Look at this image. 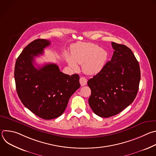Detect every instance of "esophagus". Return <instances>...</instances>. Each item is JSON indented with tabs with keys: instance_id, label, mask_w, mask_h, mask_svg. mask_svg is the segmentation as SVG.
Returning <instances> with one entry per match:
<instances>
[{
	"instance_id": "obj_1",
	"label": "esophagus",
	"mask_w": 156,
	"mask_h": 156,
	"mask_svg": "<svg viewBox=\"0 0 156 156\" xmlns=\"http://www.w3.org/2000/svg\"><path fill=\"white\" fill-rule=\"evenodd\" d=\"M80 83L81 86H85L87 84V79L85 78L84 77H81L80 79Z\"/></svg>"
}]
</instances>
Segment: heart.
I'll use <instances>...</instances> for the list:
<instances>
[{
	"label": "heart",
	"instance_id": "1",
	"mask_svg": "<svg viewBox=\"0 0 156 156\" xmlns=\"http://www.w3.org/2000/svg\"><path fill=\"white\" fill-rule=\"evenodd\" d=\"M71 56H66V61L70 67L77 70L76 63L82 65L84 73L87 75H96L100 72L105 66L108 54L98 45L92 43H78L72 48Z\"/></svg>",
	"mask_w": 156,
	"mask_h": 156
}]
</instances>
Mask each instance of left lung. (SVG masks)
Returning <instances> with one entry per match:
<instances>
[{"label":"left lung","instance_id":"8db88e82","mask_svg":"<svg viewBox=\"0 0 156 156\" xmlns=\"http://www.w3.org/2000/svg\"><path fill=\"white\" fill-rule=\"evenodd\" d=\"M112 46V58L87 81L91 91L89 104L95 114L104 118L119 114L133 102L141 78L140 65L131 50L114 42Z\"/></svg>","mask_w":156,"mask_h":156}]
</instances>
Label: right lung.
I'll return each instance as SVG.
<instances>
[{
	"instance_id": "obj_1",
	"label": "right lung",
	"mask_w": 156,
	"mask_h": 156,
	"mask_svg": "<svg viewBox=\"0 0 156 156\" xmlns=\"http://www.w3.org/2000/svg\"><path fill=\"white\" fill-rule=\"evenodd\" d=\"M46 39L30 42L16 59L14 76L16 92L23 105L39 117L51 120L60 116L72 95L80 87V76L60 71L55 63L36 68L34 58L50 45Z\"/></svg>"
}]
</instances>
